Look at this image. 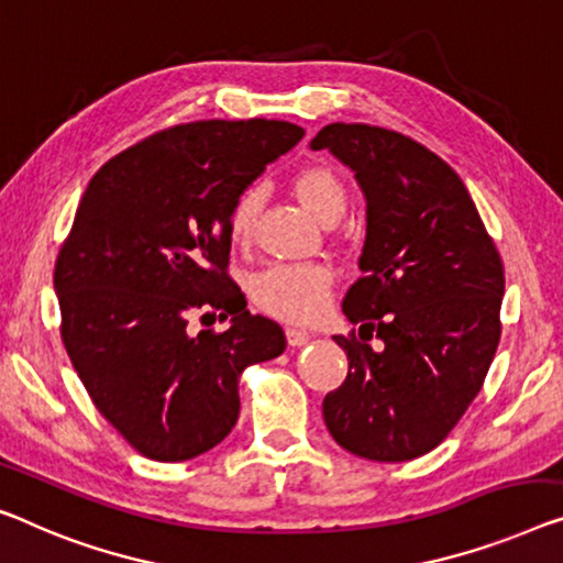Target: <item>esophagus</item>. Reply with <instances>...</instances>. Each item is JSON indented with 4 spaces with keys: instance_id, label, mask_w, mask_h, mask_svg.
Listing matches in <instances>:
<instances>
[{
    "instance_id": "1",
    "label": "esophagus",
    "mask_w": 563,
    "mask_h": 563,
    "mask_svg": "<svg viewBox=\"0 0 563 563\" xmlns=\"http://www.w3.org/2000/svg\"><path fill=\"white\" fill-rule=\"evenodd\" d=\"M285 335H288L290 346H306V343L310 341V333L300 331V329H288V331H285Z\"/></svg>"
}]
</instances>
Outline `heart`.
Masks as SVG:
<instances>
[{
	"mask_svg": "<svg viewBox=\"0 0 563 563\" xmlns=\"http://www.w3.org/2000/svg\"><path fill=\"white\" fill-rule=\"evenodd\" d=\"M290 189L296 199L321 224H335L346 214L349 191L339 174L329 166H303L292 174ZM263 207V189L250 184L232 199L228 212V234L234 245L253 240L255 222ZM333 275L323 265H273L250 280L253 303L265 313L285 321H310L329 303Z\"/></svg>",
	"mask_w": 563,
	"mask_h": 563,
	"instance_id": "b5f03b06",
	"label": "heart"
}]
</instances>
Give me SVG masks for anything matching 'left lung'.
Masks as SVG:
<instances>
[{
	"label": "left lung",
	"mask_w": 563,
	"mask_h": 563,
	"mask_svg": "<svg viewBox=\"0 0 563 563\" xmlns=\"http://www.w3.org/2000/svg\"><path fill=\"white\" fill-rule=\"evenodd\" d=\"M310 146L346 164L366 197L364 275L343 298L358 335H333L349 374L325 394V427L358 457L405 463L438 448L483 387L503 260L463 179L405 133L331 123Z\"/></svg>",
	"instance_id": "8db88e82"
}]
</instances>
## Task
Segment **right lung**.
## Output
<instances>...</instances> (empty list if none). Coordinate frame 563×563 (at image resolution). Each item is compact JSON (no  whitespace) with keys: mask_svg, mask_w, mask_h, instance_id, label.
I'll list each match as a JSON object with an SVG mask.
<instances>
[{"mask_svg":"<svg viewBox=\"0 0 563 563\" xmlns=\"http://www.w3.org/2000/svg\"><path fill=\"white\" fill-rule=\"evenodd\" d=\"M303 139L288 121L172 125L90 179L55 260L67 356L98 412L148 460L212 450L240 415V374L285 351L228 275L232 199ZM217 312L228 332L188 331Z\"/></svg>","mask_w":563,"mask_h":563,"instance_id":"obj_1","label":"right lung"}]
</instances>
